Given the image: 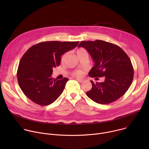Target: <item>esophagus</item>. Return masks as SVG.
<instances>
[{"label": "esophagus", "instance_id": "34e87169", "mask_svg": "<svg viewBox=\"0 0 149 149\" xmlns=\"http://www.w3.org/2000/svg\"><path fill=\"white\" fill-rule=\"evenodd\" d=\"M75 79H76L77 81H78L80 82H82L84 81V79H79V78H76Z\"/></svg>", "mask_w": 149, "mask_h": 149}]
</instances>
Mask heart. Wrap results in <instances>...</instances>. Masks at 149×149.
I'll list each match as a JSON object with an SVG mask.
<instances>
[{"label":"heart","instance_id":"heart-1","mask_svg":"<svg viewBox=\"0 0 149 149\" xmlns=\"http://www.w3.org/2000/svg\"><path fill=\"white\" fill-rule=\"evenodd\" d=\"M84 49H78L77 51V55H78L80 52L84 51ZM67 56V54H63L61 58V62H63L64 61V60L65 59V58ZM72 75H74V76H76V77H81L82 76V72L81 71H79V70H77V71H75L74 72H72Z\"/></svg>","mask_w":149,"mask_h":149}]
</instances>
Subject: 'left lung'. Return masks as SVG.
Wrapping results in <instances>:
<instances>
[{
    "label": "left lung",
    "instance_id": "8db88e82",
    "mask_svg": "<svg viewBox=\"0 0 149 149\" xmlns=\"http://www.w3.org/2000/svg\"><path fill=\"white\" fill-rule=\"evenodd\" d=\"M78 47L86 49L95 63L89 76L105 77L103 82L90 81L92 88L86 93L87 96L97 103L107 104L123 95L134 77L132 63L126 53L120 47L101 40L81 41Z\"/></svg>",
    "mask_w": 149,
    "mask_h": 149
}]
</instances>
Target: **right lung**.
<instances>
[{
  "mask_svg": "<svg viewBox=\"0 0 149 149\" xmlns=\"http://www.w3.org/2000/svg\"><path fill=\"white\" fill-rule=\"evenodd\" d=\"M79 41L42 42L31 47L21 58L17 71L19 86L33 102L48 105L62 93L67 78L51 77L53 68L59 65L61 55L75 48Z\"/></svg>",
  "mask_w": 149,
  "mask_h": 149,
  "instance_id": "add662e5",
  "label": "right lung"
}]
</instances>
